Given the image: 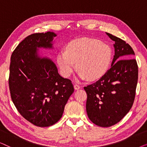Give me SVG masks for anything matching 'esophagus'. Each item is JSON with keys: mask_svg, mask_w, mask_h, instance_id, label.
I'll return each instance as SVG.
<instances>
[{"mask_svg": "<svg viewBox=\"0 0 147 147\" xmlns=\"http://www.w3.org/2000/svg\"><path fill=\"white\" fill-rule=\"evenodd\" d=\"M74 89L76 90L80 89V88H81V87H80V86L79 85H78V84H74Z\"/></svg>", "mask_w": 147, "mask_h": 147, "instance_id": "34e87169", "label": "esophagus"}]
</instances>
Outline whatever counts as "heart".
Instances as JSON below:
<instances>
[{
    "instance_id": "obj_1",
    "label": "heart",
    "mask_w": 147,
    "mask_h": 147,
    "mask_svg": "<svg viewBox=\"0 0 147 147\" xmlns=\"http://www.w3.org/2000/svg\"><path fill=\"white\" fill-rule=\"evenodd\" d=\"M112 58L111 48L108 45L98 39L82 37L70 41L65 51L57 53L56 59L64 77H69L77 66L80 79L94 81L105 75Z\"/></svg>"
}]
</instances>
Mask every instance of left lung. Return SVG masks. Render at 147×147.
<instances>
[{
	"label": "left lung",
	"instance_id": "1",
	"mask_svg": "<svg viewBox=\"0 0 147 147\" xmlns=\"http://www.w3.org/2000/svg\"><path fill=\"white\" fill-rule=\"evenodd\" d=\"M106 35L115 43L111 67L96 83L84 88L88 118L102 127L114 125L129 112L138 82V65L132 48L124 40Z\"/></svg>",
	"mask_w": 147,
	"mask_h": 147
}]
</instances>
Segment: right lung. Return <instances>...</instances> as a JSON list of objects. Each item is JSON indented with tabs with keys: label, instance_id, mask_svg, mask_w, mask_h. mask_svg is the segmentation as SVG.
<instances>
[{
	"label": "right lung",
	"instance_id": "obj_1",
	"mask_svg": "<svg viewBox=\"0 0 147 147\" xmlns=\"http://www.w3.org/2000/svg\"><path fill=\"white\" fill-rule=\"evenodd\" d=\"M53 32L27 36L11 55L9 78L11 96L22 116L34 125L55 124L74 88L71 81L58 74L49 58L39 57L37 48H52Z\"/></svg>",
	"mask_w": 147,
	"mask_h": 147
}]
</instances>
